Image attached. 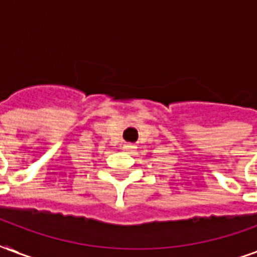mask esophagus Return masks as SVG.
Wrapping results in <instances>:
<instances>
[{
    "label": "esophagus",
    "instance_id": "obj_1",
    "mask_svg": "<svg viewBox=\"0 0 257 257\" xmlns=\"http://www.w3.org/2000/svg\"><path fill=\"white\" fill-rule=\"evenodd\" d=\"M124 151H126V152H129V154H133L135 152V150H136V147L133 146V144H124Z\"/></svg>",
    "mask_w": 257,
    "mask_h": 257
}]
</instances>
